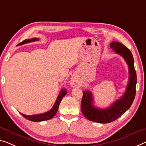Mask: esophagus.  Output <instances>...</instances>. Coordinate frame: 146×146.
Segmentation results:
<instances>
[{
  "label": "esophagus",
  "mask_w": 146,
  "mask_h": 146,
  "mask_svg": "<svg viewBox=\"0 0 146 146\" xmlns=\"http://www.w3.org/2000/svg\"><path fill=\"white\" fill-rule=\"evenodd\" d=\"M78 85V83L77 82V80H76L75 78H72V79L70 80V86L72 87H76Z\"/></svg>",
  "instance_id": "34e87169"
}]
</instances>
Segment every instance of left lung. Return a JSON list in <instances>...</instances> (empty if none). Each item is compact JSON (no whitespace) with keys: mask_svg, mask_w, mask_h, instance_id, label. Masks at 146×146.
I'll return each instance as SVG.
<instances>
[{"mask_svg":"<svg viewBox=\"0 0 146 146\" xmlns=\"http://www.w3.org/2000/svg\"><path fill=\"white\" fill-rule=\"evenodd\" d=\"M110 46L113 51L122 56L127 63L129 74V82L123 95L106 109H99L94 107L93 98L91 92L83 91L81 103V110L83 114L89 120L99 123H110L121 116L131 107L136 95L137 78L132 53L126 46L118 42H112Z\"/></svg>","mask_w":146,"mask_h":146,"instance_id":"1","label":"left lung"}]
</instances>
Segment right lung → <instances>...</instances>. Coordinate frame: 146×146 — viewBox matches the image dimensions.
I'll return each mask as SVG.
<instances>
[{
	"label": "right lung",
	"instance_id": "obj_1",
	"mask_svg": "<svg viewBox=\"0 0 146 146\" xmlns=\"http://www.w3.org/2000/svg\"><path fill=\"white\" fill-rule=\"evenodd\" d=\"M39 39L38 38H32V39H28V40H25L24 41H23L21 43L19 44L17 46L19 45H23L27 43H30V42H35V41H38ZM67 91H66V89H62V90L60 91V93H59V96L56 100V101L55 102L54 105L52 108H51L50 111L46 112V113H40V114H37V115H25V114L21 113V114L25 118H26L27 119L30 120L31 121H46V120H49L51 119V118L53 117L56 113H57L58 111V109H59V106L60 104V102L61 101V100L62 99V98L64 97V96L66 95Z\"/></svg>",
	"mask_w": 146,
	"mask_h": 146
}]
</instances>
